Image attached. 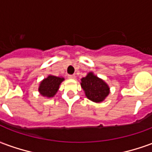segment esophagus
Instances as JSON below:
<instances>
[{
    "label": "esophagus",
    "mask_w": 152,
    "mask_h": 152,
    "mask_svg": "<svg viewBox=\"0 0 152 152\" xmlns=\"http://www.w3.org/2000/svg\"><path fill=\"white\" fill-rule=\"evenodd\" d=\"M68 78H69V79H75V78H76V76H75V75H69V76H68Z\"/></svg>",
    "instance_id": "esophagus-1"
}]
</instances>
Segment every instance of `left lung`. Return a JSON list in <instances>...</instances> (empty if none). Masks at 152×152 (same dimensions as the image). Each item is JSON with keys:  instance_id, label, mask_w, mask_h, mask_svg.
Returning <instances> with one entry per match:
<instances>
[{"instance_id": "obj_1", "label": "left lung", "mask_w": 152, "mask_h": 152, "mask_svg": "<svg viewBox=\"0 0 152 152\" xmlns=\"http://www.w3.org/2000/svg\"><path fill=\"white\" fill-rule=\"evenodd\" d=\"M80 86L85 92L86 98L94 102H103L110 94V87L101 78L89 72L80 80Z\"/></svg>"}]
</instances>
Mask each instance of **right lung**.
Listing matches in <instances>:
<instances>
[{"label":"right lung","mask_w":152,"mask_h":152,"mask_svg":"<svg viewBox=\"0 0 152 152\" xmlns=\"http://www.w3.org/2000/svg\"><path fill=\"white\" fill-rule=\"evenodd\" d=\"M63 76H55L49 75L46 78L43 79L40 82L38 91L40 94L43 97L50 99L53 98L59 89L61 83L64 80Z\"/></svg>","instance_id":"1"}]
</instances>
